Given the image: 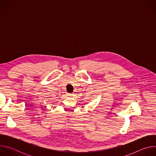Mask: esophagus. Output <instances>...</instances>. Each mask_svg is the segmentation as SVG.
<instances>
[{
  "mask_svg": "<svg viewBox=\"0 0 156 156\" xmlns=\"http://www.w3.org/2000/svg\"><path fill=\"white\" fill-rule=\"evenodd\" d=\"M73 95V93H69V94H68V96H70V97H72Z\"/></svg>",
  "mask_w": 156,
  "mask_h": 156,
  "instance_id": "1",
  "label": "esophagus"
}]
</instances>
